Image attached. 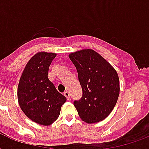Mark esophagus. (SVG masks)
Returning <instances> with one entry per match:
<instances>
[{
    "instance_id": "esophagus-1",
    "label": "esophagus",
    "mask_w": 149,
    "mask_h": 149,
    "mask_svg": "<svg viewBox=\"0 0 149 149\" xmlns=\"http://www.w3.org/2000/svg\"><path fill=\"white\" fill-rule=\"evenodd\" d=\"M64 96H65V97H66V99L69 100H70V93L68 92V91H65V93H64Z\"/></svg>"
}]
</instances>
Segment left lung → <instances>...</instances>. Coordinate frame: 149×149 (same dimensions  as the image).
Here are the masks:
<instances>
[{"instance_id": "left-lung-1", "label": "left lung", "mask_w": 149, "mask_h": 149, "mask_svg": "<svg viewBox=\"0 0 149 149\" xmlns=\"http://www.w3.org/2000/svg\"><path fill=\"white\" fill-rule=\"evenodd\" d=\"M77 68L83 96L73 104L88 124L104 120L113 111L120 93L119 77L114 68L93 49L69 55Z\"/></svg>"}]
</instances>
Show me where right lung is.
<instances>
[{
	"label": "right lung",
	"mask_w": 149,
	"mask_h": 149,
	"mask_svg": "<svg viewBox=\"0 0 149 149\" xmlns=\"http://www.w3.org/2000/svg\"><path fill=\"white\" fill-rule=\"evenodd\" d=\"M56 53L41 52L30 58L17 86V100L24 114L38 125H51L58 118L65 96L58 93L48 78Z\"/></svg>",
	"instance_id": "1"
}]
</instances>
